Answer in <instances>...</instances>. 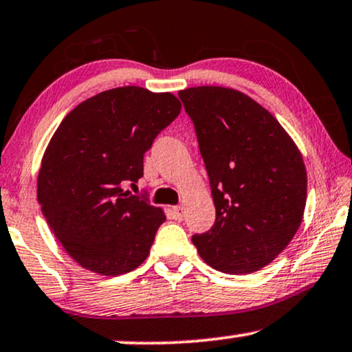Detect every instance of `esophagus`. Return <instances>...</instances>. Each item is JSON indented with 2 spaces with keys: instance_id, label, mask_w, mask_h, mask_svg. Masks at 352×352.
<instances>
[{
  "instance_id": "34e87169",
  "label": "esophagus",
  "mask_w": 352,
  "mask_h": 352,
  "mask_svg": "<svg viewBox=\"0 0 352 352\" xmlns=\"http://www.w3.org/2000/svg\"><path fill=\"white\" fill-rule=\"evenodd\" d=\"M172 212H173V217L177 220H182L185 217V208L184 206H175V208H172Z\"/></svg>"
}]
</instances>
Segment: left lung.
I'll use <instances>...</instances> for the list:
<instances>
[{
	"mask_svg": "<svg viewBox=\"0 0 352 352\" xmlns=\"http://www.w3.org/2000/svg\"><path fill=\"white\" fill-rule=\"evenodd\" d=\"M208 170L215 222L191 241L212 269L251 274L270 264L302 220L307 175L278 120L250 96L223 87L179 91Z\"/></svg>",
	"mask_w": 352,
	"mask_h": 352,
	"instance_id": "1",
	"label": "left lung"
}]
</instances>
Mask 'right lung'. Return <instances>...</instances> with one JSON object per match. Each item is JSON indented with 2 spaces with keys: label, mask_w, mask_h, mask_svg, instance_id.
<instances>
[{
  "label": "right lung",
  "mask_w": 352,
  "mask_h": 352,
  "mask_svg": "<svg viewBox=\"0 0 352 352\" xmlns=\"http://www.w3.org/2000/svg\"><path fill=\"white\" fill-rule=\"evenodd\" d=\"M172 93L120 87L74 107L51 138L36 198L64 250L85 269L122 275L146 259L162 209L125 191L143 177V157L180 114Z\"/></svg>",
  "instance_id": "1"
}]
</instances>
